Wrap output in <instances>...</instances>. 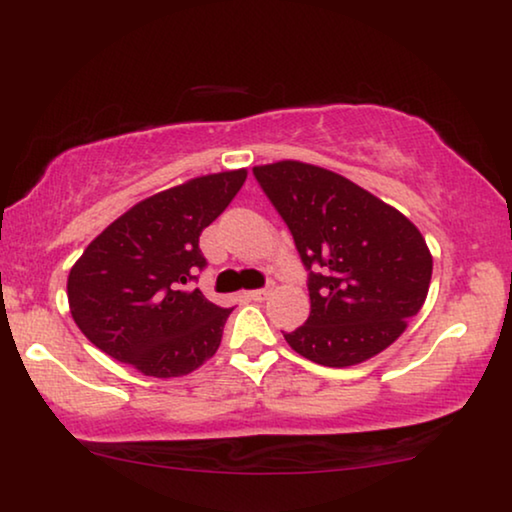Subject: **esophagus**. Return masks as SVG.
Masks as SVG:
<instances>
[{"instance_id":"esophagus-1","label":"esophagus","mask_w":512,"mask_h":512,"mask_svg":"<svg viewBox=\"0 0 512 512\" xmlns=\"http://www.w3.org/2000/svg\"><path fill=\"white\" fill-rule=\"evenodd\" d=\"M270 286H265V289H254V291H249V298L251 300H265L270 296Z\"/></svg>"}]
</instances>
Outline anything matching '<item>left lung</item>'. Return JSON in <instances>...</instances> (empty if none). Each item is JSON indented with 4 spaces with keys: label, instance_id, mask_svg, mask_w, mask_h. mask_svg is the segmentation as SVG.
I'll list each match as a JSON object with an SVG mask.
<instances>
[{
    "label": "left lung",
    "instance_id": "left-lung-1",
    "mask_svg": "<svg viewBox=\"0 0 512 512\" xmlns=\"http://www.w3.org/2000/svg\"><path fill=\"white\" fill-rule=\"evenodd\" d=\"M254 174L310 270V317L284 333L293 352L347 368L394 345L431 284L433 256L415 223L326 167L279 160Z\"/></svg>",
    "mask_w": 512,
    "mask_h": 512
}]
</instances>
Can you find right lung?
<instances>
[{"mask_svg":"<svg viewBox=\"0 0 512 512\" xmlns=\"http://www.w3.org/2000/svg\"><path fill=\"white\" fill-rule=\"evenodd\" d=\"M244 179V167L188 179L137 202L88 244L69 270L67 300L97 349L160 380L212 359L233 307L214 305L188 282L207 265L200 233Z\"/></svg>","mask_w":512,"mask_h":512,"instance_id":"obj_1","label":"right lung"}]
</instances>
